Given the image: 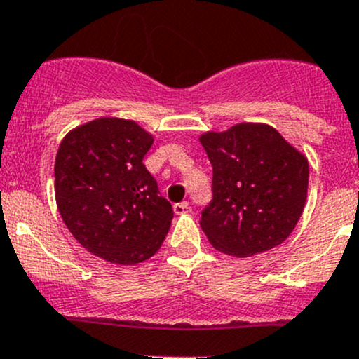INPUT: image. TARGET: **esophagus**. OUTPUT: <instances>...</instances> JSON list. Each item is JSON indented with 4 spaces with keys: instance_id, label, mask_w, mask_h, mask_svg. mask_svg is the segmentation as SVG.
<instances>
[{
    "instance_id": "obj_1",
    "label": "esophagus",
    "mask_w": 359,
    "mask_h": 359,
    "mask_svg": "<svg viewBox=\"0 0 359 359\" xmlns=\"http://www.w3.org/2000/svg\"><path fill=\"white\" fill-rule=\"evenodd\" d=\"M173 212H175L177 215H186V213L191 212L189 203H187V201L177 203V205H173Z\"/></svg>"
}]
</instances>
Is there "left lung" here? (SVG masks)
Instances as JSON below:
<instances>
[{"instance_id":"obj_1","label":"left lung","mask_w":359,"mask_h":359,"mask_svg":"<svg viewBox=\"0 0 359 359\" xmlns=\"http://www.w3.org/2000/svg\"><path fill=\"white\" fill-rule=\"evenodd\" d=\"M200 142L213 168L200 220L212 247L241 259L283 243L306 205L307 158L266 123L205 132Z\"/></svg>"}]
</instances>
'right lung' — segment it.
<instances>
[{"instance_id": "right-lung-1", "label": "right lung", "mask_w": 359, "mask_h": 359, "mask_svg": "<svg viewBox=\"0 0 359 359\" xmlns=\"http://www.w3.org/2000/svg\"><path fill=\"white\" fill-rule=\"evenodd\" d=\"M149 132L132 119L97 118L72 128L55 158V200L72 236L119 266L151 259L173 219L142 159Z\"/></svg>"}]
</instances>
